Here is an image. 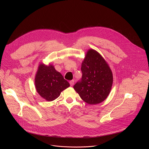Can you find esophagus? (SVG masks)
<instances>
[{"mask_svg": "<svg viewBox=\"0 0 149 149\" xmlns=\"http://www.w3.org/2000/svg\"><path fill=\"white\" fill-rule=\"evenodd\" d=\"M70 84L71 85V86H72L73 85H74V80H71L70 81Z\"/></svg>", "mask_w": 149, "mask_h": 149, "instance_id": "1", "label": "esophagus"}]
</instances>
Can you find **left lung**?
Masks as SVG:
<instances>
[{"instance_id": "8db88e82", "label": "left lung", "mask_w": 149, "mask_h": 149, "mask_svg": "<svg viewBox=\"0 0 149 149\" xmlns=\"http://www.w3.org/2000/svg\"><path fill=\"white\" fill-rule=\"evenodd\" d=\"M81 69L82 78L74 86V90L87 104L102 102L109 95L113 81L107 62L96 51L90 49Z\"/></svg>"}]
</instances>
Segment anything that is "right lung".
I'll return each mask as SVG.
<instances>
[{
    "mask_svg": "<svg viewBox=\"0 0 149 149\" xmlns=\"http://www.w3.org/2000/svg\"><path fill=\"white\" fill-rule=\"evenodd\" d=\"M35 84L38 94L48 101L57 98L63 90L70 86L53 65L47 66L44 64L39 66Z\"/></svg>",
    "mask_w": 149,
    "mask_h": 149,
    "instance_id": "add662e5",
    "label": "right lung"
}]
</instances>
